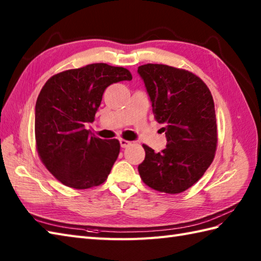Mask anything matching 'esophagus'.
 Here are the masks:
<instances>
[{"label":"esophagus","mask_w":261,"mask_h":261,"mask_svg":"<svg viewBox=\"0 0 261 261\" xmlns=\"http://www.w3.org/2000/svg\"><path fill=\"white\" fill-rule=\"evenodd\" d=\"M130 145H131L130 141H127L125 139H120V146L122 148H126V147H129Z\"/></svg>","instance_id":"esophagus-1"}]
</instances>
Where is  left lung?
Returning a JSON list of instances; mask_svg holds the SVG:
<instances>
[{
    "label": "left lung",
    "instance_id": "obj_1",
    "mask_svg": "<svg viewBox=\"0 0 261 261\" xmlns=\"http://www.w3.org/2000/svg\"><path fill=\"white\" fill-rule=\"evenodd\" d=\"M138 74L167 138L162 152L143 145L146 157L138 170L154 191L181 193L201 178L214 159L218 132L212 94L185 69L147 64L138 67Z\"/></svg>",
    "mask_w": 261,
    "mask_h": 261
}]
</instances>
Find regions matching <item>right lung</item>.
<instances>
[{
  "mask_svg": "<svg viewBox=\"0 0 261 261\" xmlns=\"http://www.w3.org/2000/svg\"><path fill=\"white\" fill-rule=\"evenodd\" d=\"M131 80L127 69L99 63L65 70L43 85L36 103L37 150L64 185L86 190L107 180L120 142L92 136L85 124L95 119L108 86Z\"/></svg>",
  "mask_w": 261,
  "mask_h": 261,
  "instance_id": "obj_1",
  "label": "right lung"
}]
</instances>
